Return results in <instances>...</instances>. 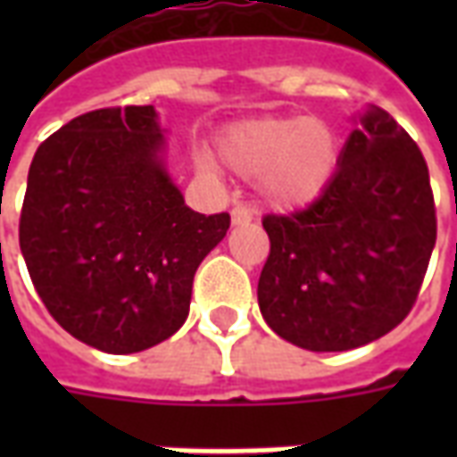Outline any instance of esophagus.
<instances>
[{
    "instance_id": "esophagus-1",
    "label": "esophagus",
    "mask_w": 457,
    "mask_h": 457,
    "mask_svg": "<svg viewBox=\"0 0 457 457\" xmlns=\"http://www.w3.org/2000/svg\"><path fill=\"white\" fill-rule=\"evenodd\" d=\"M229 215H232V225H247V222H252V210L247 205H235Z\"/></svg>"
}]
</instances>
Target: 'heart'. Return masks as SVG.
<instances>
[{"label": "heart", "mask_w": 457, "mask_h": 457, "mask_svg": "<svg viewBox=\"0 0 457 457\" xmlns=\"http://www.w3.org/2000/svg\"><path fill=\"white\" fill-rule=\"evenodd\" d=\"M220 163L242 179H257L271 208H303L328 188L340 156L336 129L320 120L262 117L232 124L215 139ZM195 169L208 179L218 166L208 154H195Z\"/></svg>", "instance_id": "b5f03b06"}]
</instances>
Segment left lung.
<instances>
[{
	"instance_id": "obj_1",
	"label": "left lung",
	"mask_w": 457,
	"mask_h": 457,
	"mask_svg": "<svg viewBox=\"0 0 457 457\" xmlns=\"http://www.w3.org/2000/svg\"><path fill=\"white\" fill-rule=\"evenodd\" d=\"M262 225L267 326L303 350H353L399 326L419 296L436 245L428 166L394 117L370 107L318 200Z\"/></svg>"
}]
</instances>
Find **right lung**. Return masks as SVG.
Here are the masks:
<instances>
[{
    "label": "right lung",
    "mask_w": 457,
    "mask_h": 457,
    "mask_svg": "<svg viewBox=\"0 0 457 457\" xmlns=\"http://www.w3.org/2000/svg\"><path fill=\"white\" fill-rule=\"evenodd\" d=\"M154 104L80 114L38 146L19 245L55 323L110 354L141 353L179 330L193 277L228 235L166 170Z\"/></svg>",
    "instance_id": "1"
}]
</instances>
